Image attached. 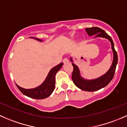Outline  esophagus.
I'll return each instance as SVG.
<instances>
[{
    "label": "esophagus",
    "mask_w": 127,
    "mask_h": 127,
    "mask_svg": "<svg viewBox=\"0 0 127 127\" xmlns=\"http://www.w3.org/2000/svg\"><path fill=\"white\" fill-rule=\"evenodd\" d=\"M68 62H69V60L68 59V58H66V57H65V58H64L63 59V62L64 64H66Z\"/></svg>",
    "instance_id": "1"
}]
</instances>
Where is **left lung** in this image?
Instances as JSON below:
<instances>
[{"label": "left lung", "instance_id": "obj_1", "mask_svg": "<svg viewBox=\"0 0 127 127\" xmlns=\"http://www.w3.org/2000/svg\"><path fill=\"white\" fill-rule=\"evenodd\" d=\"M86 31L89 36H90L95 35L94 38L101 37L108 39L110 41L111 44V49L112 53H113V60H112L111 66H110L108 71L99 78L93 79H87L83 78L81 75L80 71H79L78 66L73 63L72 57L70 58V61L71 62H72L71 64L73 66V71L72 76H71L73 83L76 87L83 91L94 92V91H98V90H100L103 87H106L110 83L114 75L116 65H117V61H118V57H117V53L114 47V42L112 38L103 29L99 28V27H93L91 28H86Z\"/></svg>", "mask_w": 127, "mask_h": 127}]
</instances>
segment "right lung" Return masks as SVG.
Here are the masks:
<instances>
[{"label": "right lung", "mask_w": 127, "mask_h": 127, "mask_svg": "<svg viewBox=\"0 0 127 127\" xmlns=\"http://www.w3.org/2000/svg\"><path fill=\"white\" fill-rule=\"evenodd\" d=\"M31 38H35V40H38V41H43L42 40H40V39L36 38L35 37ZM63 65V63H61L57 65V66H54L53 68L51 69L43 83L39 86H38V87H35V88L27 89H24L20 87V86H19L16 84V86L19 89V91L26 96L33 99L46 98L50 96L52 93L53 92V91H54L55 89V83H56L55 76H56V73H57V71L61 70Z\"/></svg>", "instance_id": "1"}]
</instances>
